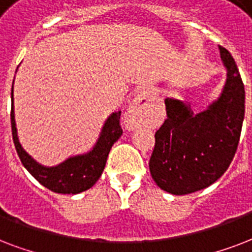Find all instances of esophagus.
Returning <instances> with one entry per match:
<instances>
[{
    "instance_id": "34e87169",
    "label": "esophagus",
    "mask_w": 252,
    "mask_h": 252,
    "mask_svg": "<svg viewBox=\"0 0 252 252\" xmlns=\"http://www.w3.org/2000/svg\"><path fill=\"white\" fill-rule=\"evenodd\" d=\"M148 110H150V99H148L147 94L142 92L132 99L131 105L126 113V117H125L126 127L128 130H134L142 124H144V121L147 118Z\"/></svg>"
}]
</instances>
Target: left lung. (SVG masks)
Returning a JSON list of instances; mask_svg holds the SVG:
<instances>
[{"label": "left lung", "instance_id": "left-lung-1", "mask_svg": "<svg viewBox=\"0 0 252 252\" xmlns=\"http://www.w3.org/2000/svg\"><path fill=\"white\" fill-rule=\"evenodd\" d=\"M226 68L221 93L194 113L181 101H165L167 120L155 132L150 172L159 188L188 194L209 187L226 172L237 151L245 120V85L233 56L220 47Z\"/></svg>", "mask_w": 252, "mask_h": 252}]
</instances>
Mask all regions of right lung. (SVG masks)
<instances>
[{
    "label": "right lung",
    "instance_id": "obj_1",
    "mask_svg": "<svg viewBox=\"0 0 252 252\" xmlns=\"http://www.w3.org/2000/svg\"><path fill=\"white\" fill-rule=\"evenodd\" d=\"M14 81L11 88V132L18 157L31 176L50 190L62 194H77L92 188L104 171L110 148L122 135L121 112H114L105 121L94 146L84 154L72 155L56 165H43L36 161L19 142L14 113Z\"/></svg>",
    "mask_w": 252,
    "mask_h": 252
}]
</instances>
